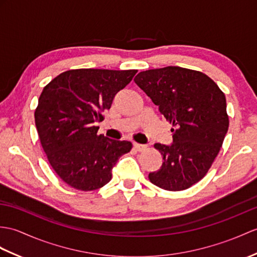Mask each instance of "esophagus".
I'll list each match as a JSON object with an SVG mask.
<instances>
[{"label": "esophagus", "mask_w": 257, "mask_h": 257, "mask_svg": "<svg viewBox=\"0 0 257 257\" xmlns=\"http://www.w3.org/2000/svg\"><path fill=\"white\" fill-rule=\"evenodd\" d=\"M134 148L136 149L137 151L141 152V151H145V150H146V149H147V146H145V145H140V143H135V145H134Z\"/></svg>", "instance_id": "obj_1"}]
</instances>
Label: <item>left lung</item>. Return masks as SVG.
Masks as SVG:
<instances>
[{
    "label": "left lung",
    "mask_w": 257,
    "mask_h": 257,
    "mask_svg": "<svg viewBox=\"0 0 257 257\" xmlns=\"http://www.w3.org/2000/svg\"><path fill=\"white\" fill-rule=\"evenodd\" d=\"M134 81L173 126V145H154L163 164L149 180L170 192L192 187L211 168L228 133L224 93L205 73L181 67L142 71Z\"/></svg>",
    "instance_id": "1"
}]
</instances>
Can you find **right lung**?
<instances>
[{
    "label": "right lung",
    "instance_id": "1",
    "mask_svg": "<svg viewBox=\"0 0 257 257\" xmlns=\"http://www.w3.org/2000/svg\"><path fill=\"white\" fill-rule=\"evenodd\" d=\"M137 70L75 69L62 72L44 87L35 123L48 161L58 176L82 192L103 187L111 169L133 145L98 135L115 95Z\"/></svg>",
    "mask_w": 257,
    "mask_h": 257
}]
</instances>
